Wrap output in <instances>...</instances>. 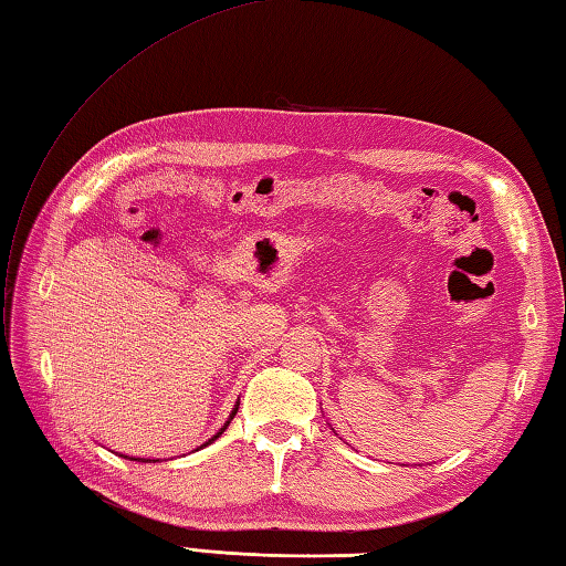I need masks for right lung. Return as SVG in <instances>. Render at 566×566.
I'll return each instance as SVG.
<instances>
[{
    "label": "right lung",
    "mask_w": 566,
    "mask_h": 566,
    "mask_svg": "<svg viewBox=\"0 0 566 566\" xmlns=\"http://www.w3.org/2000/svg\"><path fill=\"white\" fill-rule=\"evenodd\" d=\"M237 409H240V401H237V405H234V409H232V413H230V419L228 421H224V426H222V429L216 433V436H212V438H208V441L203 443V446H210L212 441H216V438H220L222 433H224V429H228V426H230V421L234 419V413H237ZM203 446H200V448H203ZM120 458H128V455H120ZM128 460H135V462H147L145 458H128Z\"/></svg>",
    "instance_id": "add662e5"
}]
</instances>
